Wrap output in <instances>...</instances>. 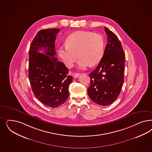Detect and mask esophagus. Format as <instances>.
Segmentation results:
<instances>
[{
  "label": "esophagus",
  "instance_id": "1",
  "mask_svg": "<svg viewBox=\"0 0 152 152\" xmlns=\"http://www.w3.org/2000/svg\"><path fill=\"white\" fill-rule=\"evenodd\" d=\"M73 77L74 78H78L79 75V73H73L72 74Z\"/></svg>",
  "mask_w": 152,
  "mask_h": 152
}]
</instances>
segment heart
I'll return each mask as SVG.
<instances>
[{
    "label": "heart",
    "instance_id": "b5f03b06",
    "mask_svg": "<svg viewBox=\"0 0 152 152\" xmlns=\"http://www.w3.org/2000/svg\"><path fill=\"white\" fill-rule=\"evenodd\" d=\"M104 49V41L102 35L88 31H77L69 36L66 46L60 47L59 54L69 68L79 56V68L84 69L90 64L94 65L100 61Z\"/></svg>",
    "mask_w": 152,
    "mask_h": 152
}]
</instances>
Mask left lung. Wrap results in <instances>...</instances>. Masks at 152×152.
<instances>
[{"mask_svg": "<svg viewBox=\"0 0 152 152\" xmlns=\"http://www.w3.org/2000/svg\"><path fill=\"white\" fill-rule=\"evenodd\" d=\"M107 44L97 68L90 75L88 96L102 106L113 103L119 96L124 80L125 55L117 36L104 27Z\"/></svg>", "mask_w": 152, "mask_h": 152, "instance_id": "obj_1", "label": "left lung"}]
</instances>
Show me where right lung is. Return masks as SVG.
Here are the masks:
<instances>
[{
  "instance_id": "add662e5",
  "label": "right lung",
  "mask_w": 152,
  "mask_h": 152,
  "mask_svg": "<svg viewBox=\"0 0 152 152\" xmlns=\"http://www.w3.org/2000/svg\"><path fill=\"white\" fill-rule=\"evenodd\" d=\"M59 31V28L39 31L29 51L28 78L32 90L41 103L53 108L66 101L69 87L73 81V77L67 75L68 69L55 57V41ZM42 49L45 54L39 53Z\"/></svg>"
}]
</instances>
